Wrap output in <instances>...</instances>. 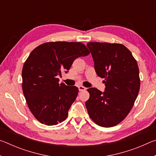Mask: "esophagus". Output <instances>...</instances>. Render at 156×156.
I'll return each instance as SVG.
<instances>
[{
	"label": "esophagus",
	"instance_id": "esophagus-1",
	"mask_svg": "<svg viewBox=\"0 0 156 156\" xmlns=\"http://www.w3.org/2000/svg\"><path fill=\"white\" fill-rule=\"evenodd\" d=\"M86 89L87 88L84 87H83V86H78V89H79V91H80L86 90Z\"/></svg>",
	"mask_w": 156,
	"mask_h": 156
}]
</instances>
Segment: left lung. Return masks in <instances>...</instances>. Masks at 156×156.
Wrapping results in <instances>:
<instances>
[{"instance_id": "1", "label": "left lung", "mask_w": 156, "mask_h": 156, "mask_svg": "<svg viewBox=\"0 0 156 156\" xmlns=\"http://www.w3.org/2000/svg\"><path fill=\"white\" fill-rule=\"evenodd\" d=\"M94 61L97 75L105 78L104 92L87 89L85 105L89 115L98 125L112 127L125 119L138 96L139 69L131 52L119 43L91 42L87 44Z\"/></svg>"}]
</instances>
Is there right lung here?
<instances>
[{"label": "right lung", "instance_id": "obj_1", "mask_svg": "<svg viewBox=\"0 0 156 156\" xmlns=\"http://www.w3.org/2000/svg\"><path fill=\"white\" fill-rule=\"evenodd\" d=\"M89 53L80 42L61 41L41 44L30 53L23 67L22 87L29 109L39 122L56 125L67 118L78 89L59 84L57 76Z\"/></svg>", "mask_w": 156, "mask_h": 156}]
</instances>
